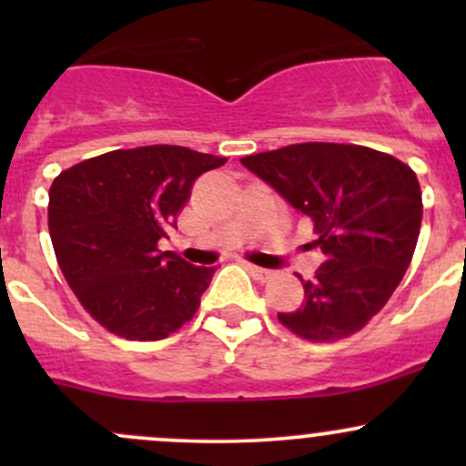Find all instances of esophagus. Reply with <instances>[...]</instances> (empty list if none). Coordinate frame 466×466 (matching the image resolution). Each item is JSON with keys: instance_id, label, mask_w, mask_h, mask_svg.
<instances>
[{"instance_id": "34e87169", "label": "esophagus", "mask_w": 466, "mask_h": 466, "mask_svg": "<svg viewBox=\"0 0 466 466\" xmlns=\"http://www.w3.org/2000/svg\"><path fill=\"white\" fill-rule=\"evenodd\" d=\"M246 270L250 272V275L255 277L257 281H270L272 279V272L266 270V268H259V266H252V263H246Z\"/></svg>"}]
</instances>
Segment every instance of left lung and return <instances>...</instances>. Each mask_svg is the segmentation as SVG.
Returning a JSON list of instances; mask_svg holds the SVG:
<instances>
[{"instance_id": "left-lung-1", "label": "left lung", "mask_w": 466, "mask_h": 466, "mask_svg": "<svg viewBox=\"0 0 466 466\" xmlns=\"http://www.w3.org/2000/svg\"><path fill=\"white\" fill-rule=\"evenodd\" d=\"M241 164L313 223L324 261L298 311L277 313L295 336L333 342L360 331L392 298L415 255L421 189L401 159L356 144L307 142Z\"/></svg>"}]
</instances>
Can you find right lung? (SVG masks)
Masks as SVG:
<instances>
[{
  "label": "right lung",
  "instance_id": "add662e5",
  "mask_svg": "<svg viewBox=\"0 0 466 466\" xmlns=\"http://www.w3.org/2000/svg\"><path fill=\"white\" fill-rule=\"evenodd\" d=\"M228 157L139 146L83 159L49 189V234L69 289L101 327L162 340L196 316L216 268L162 252L191 185Z\"/></svg>",
  "mask_w": 466,
  "mask_h": 466
}]
</instances>
